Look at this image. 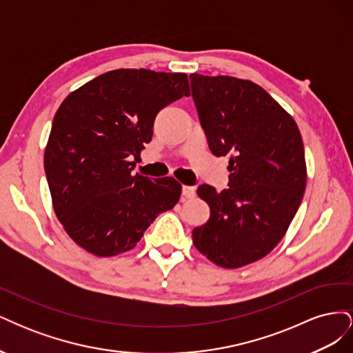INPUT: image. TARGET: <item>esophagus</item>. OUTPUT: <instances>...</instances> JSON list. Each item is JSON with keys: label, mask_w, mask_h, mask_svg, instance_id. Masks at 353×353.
<instances>
[{"label": "esophagus", "mask_w": 353, "mask_h": 353, "mask_svg": "<svg viewBox=\"0 0 353 353\" xmlns=\"http://www.w3.org/2000/svg\"><path fill=\"white\" fill-rule=\"evenodd\" d=\"M196 197V188L190 185H183V199H193Z\"/></svg>", "instance_id": "esophagus-1"}]
</instances>
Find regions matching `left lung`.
I'll return each mask as SVG.
<instances>
[{"mask_svg": "<svg viewBox=\"0 0 353 353\" xmlns=\"http://www.w3.org/2000/svg\"><path fill=\"white\" fill-rule=\"evenodd\" d=\"M191 92L210 152L230 156V188L201 184L210 208L193 230L196 249L222 268L262 259L301 206L305 150L293 117L259 85L232 77L191 73Z\"/></svg>", "mask_w": 353, "mask_h": 353, "instance_id": "8db88e82", "label": "left lung"}]
</instances>
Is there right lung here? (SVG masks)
<instances>
[{"mask_svg":"<svg viewBox=\"0 0 353 353\" xmlns=\"http://www.w3.org/2000/svg\"><path fill=\"white\" fill-rule=\"evenodd\" d=\"M188 97L185 73L117 69L82 85L60 104L44 168L59 221L95 256L134 249L144 231L172 209L181 184L132 175L157 113Z\"/></svg>","mask_w":353,"mask_h":353,"instance_id":"right-lung-1","label":"right lung"}]
</instances>
